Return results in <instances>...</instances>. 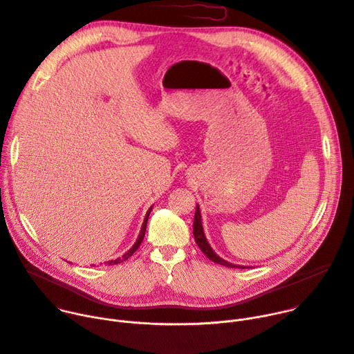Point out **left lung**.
I'll return each instance as SVG.
<instances>
[{
  "label": "left lung",
  "mask_w": 354,
  "mask_h": 354,
  "mask_svg": "<svg viewBox=\"0 0 354 354\" xmlns=\"http://www.w3.org/2000/svg\"><path fill=\"white\" fill-rule=\"evenodd\" d=\"M193 232H194V239L197 242V245L200 247V250L204 252V255L211 259L212 262L215 263H220V265H224L227 268H245V266H239V265H234V263H230L227 261H224L223 258H220L218 255H216L212 248L209 247V243L204 235V230H203V224H201V212H200V208L197 205L196 208V215H194V225H193Z\"/></svg>",
  "instance_id": "8db88e82"
}]
</instances>
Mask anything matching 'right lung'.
Wrapping results in <instances>:
<instances>
[{
    "mask_svg": "<svg viewBox=\"0 0 354 354\" xmlns=\"http://www.w3.org/2000/svg\"><path fill=\"white\" fill-rule=\"evenodd\" d=\"M151 208L153 207H150L149 208V211H147V214H146V218H145V223H143V227H142V230H140V234H139V238H138V241L134 242V245L122 257V258H118V259H112V261H106L104 263L106 265H116V263H120V262H123V261H126V259H129L136 251H138V248L140 247V243L143 242V238H145V234H146V227H147V220H149V215H150V211H151Z\"/></svg>",
    "mask_w": 354,
    "mask_h": 354,
    "instance_id": "add662e5",
    "label": "right lung"
}]
</instances>
